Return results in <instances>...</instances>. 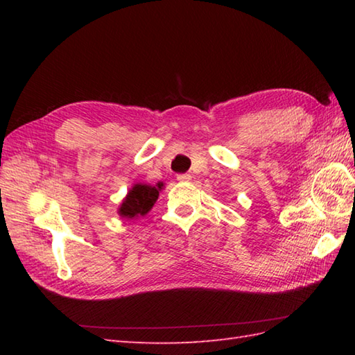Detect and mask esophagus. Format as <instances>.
<instances>
[{
    "mask_svg": "<svg viewBox=\"0 0 355 355\" xmlns=\"http://www.w3.org/2000/svg\"><path fill=\"white\" fill-rule=\"evenodd\" d=\"M177 180L180 183H189L192 180V175L191 173H180V175L177 177Z\"/></svg>",
    "mask_w": 355,
    "mask_h": 355,
    "instance_id": "obj_1",
    "label": "esophagus"
}]
</instances>
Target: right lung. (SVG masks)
<instances>
[{
	"label": "right lung",
	"mask_w": 355,
	"mask_h": 355,
	"mask_svg": "<svg viewBox=\"0 0 355 355\" xmlns=\"http://www.w3.org/2000/svg\"><path fill=\"white\" fill-rule=\"evenodd\" d=\"M163 186V183H157L155 186L146 183H135L131 189L128 191L126 197L122 200L117 209V214L120 215V218L134 220V218L145 216L155 205Z\"/></svg>",
	"instance_id": "obj_1"
}]
</instances>
